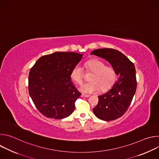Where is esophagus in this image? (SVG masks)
I'll return each mask as SVG.
<instances>
[{"label":"esophagus","mask_w":159,"mask_h":159,"mask_svg":"<svg viewBox=\"0 0 159 159\" xmlns=\"http://www.w3.org/2000/svg\"><path fill=\"white\" fill-rule=\"evenodd\" d=\"M81 97H82V98H88V97H89V95L84 94H81Z\"/></svg>","instance_id":"1"}]
</instances>
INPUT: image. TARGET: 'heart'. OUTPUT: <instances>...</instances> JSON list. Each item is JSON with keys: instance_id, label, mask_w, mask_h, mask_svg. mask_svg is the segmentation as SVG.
Instances as JSON below:
<instances>
[{"instance_id": "heart-1", "label": "heart", "mask_w": 159, "mask_h": 159, "mask_svg": "<svg viewBox=\"0 0 159 159\" xmlns=\"http://www.w3.org/2000/svg\"><path fill=\"white\" fill-rule=\"evenodd\" d=\"M87 72L93 74L90 77V82L83 84L80 90L85 93H93L98 91L105 92L111 88L116 79V73L114 67L106 65L100 60H91L85 63ZM70 77L77 84H82L84 79V74L82 66L77 64L72 69Z\"/></svg>"}]
</instances>
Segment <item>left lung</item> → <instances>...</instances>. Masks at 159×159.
<instances>
[{"label":"left lung","instance_id":"8db88e82","mask_svg":"<svg viewBox=\"0 0 159 159\" xmlns=\"http://www.w3.org/2000/svg\"><path fill=\"white\" fill-rule=\"evenodd\" d=\"M90 54L106 59L120 75L109 91L98 96V104L93 109L94 115L100 120H116L126 112L137 90L134 65L124 54L112 48L94 50Z\"/></svg>","mask_w":159,"mask_h":159}]
</instances>
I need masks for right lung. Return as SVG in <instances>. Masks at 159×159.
Listing matches in <instances>:
<instances>
[{
    "instance_id": "obj_1",
    "label": "right lung",
    "mask_w": 159,
    "mask_h": 159,
    "mask_svg": "<svg viewBox=\"0 0 159 159\" xmlns=\"http://www.w3.org/2000/svg\"><path fill=\"white\" fill-rule=\"evenodd\" d=\"M82 57L75 52H55L40 57L31 69L29 94L44 116L63 119L74 111L81 93L70 80V74Z\"/></svg>"
}]
</instances>
